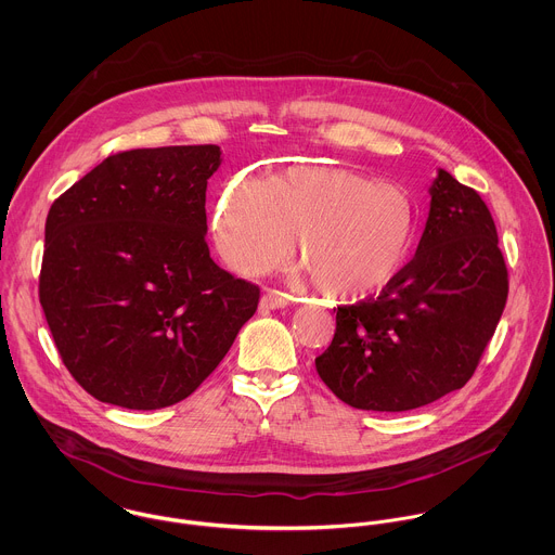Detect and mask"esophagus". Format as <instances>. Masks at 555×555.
Returning <instances> with one entry per match:
<instances>
[{"mask_svg":"<svg viewBox=\"0 0 555 555\" xmlns=\"http://www.w3.org/2000/svg\"><path fill=\"white\" fill-rule=\"evenodd\" d=\"M291 304V297L280 293V291H273V288H267L264 295L260 297V310H282Z\"/></svg>","mask_w":555,"mask_h":555,"instance_id":"obj_1","label":"esophagus"}]
</instances>
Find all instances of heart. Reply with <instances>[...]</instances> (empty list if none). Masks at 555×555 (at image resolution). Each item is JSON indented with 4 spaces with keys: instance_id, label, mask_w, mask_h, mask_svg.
<instances>
[{
    "instance_id": "1",
    "label": "heart",
    "mask_w": 555,
    "mask_h": 555,
    "mask_svg": "<svg viewBox=\"0 0 555 555\" xmlns=\"http://www.w3.org/2000/svg\"><path fill=\"white\" fill-rule=\"evenodd\" d=\"M416 229L412 196L350 168L297 166L271 183L238 177L216 211V243L241 273L301 260L322 295L363 299L403 267Z\"/></svg>"
}]
</instances>
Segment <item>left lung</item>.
I'll return each mask as SVG.
<instances>
[{"instance_id":"left-lung-1","label":"left lung","mask_w":555,"mask_h":555,"mask_svg":"<svg viewBox=\"0 0 555 555\" xmlns=\"http://www.w3.org/2000/svg\"><path fill=\"white\" fill-rule=\"evenodd\" d=\"M414 258L383 288L337 308L322 383L352 408L403 412L462 389L508 297L493 218L473 188L438 168Z\"/></svg>"}]
</instances>
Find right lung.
<instances>
[{"mask_svg":"<svg viewBox=\"0 0 555 555\" xmlns=\"http://www.w3.org/2000/svg\"><path fill=\"white\" fill-rule=\"evenodd\" d=\"M218 145L108 156L47 216L40 306L89 396L158 410L192 396L258 308V286L207 247Z\"/></svg>","mask_w":555,"mask_h":555,"instance_id":"right-lung-1","label":"right lung"}]
</instances>
